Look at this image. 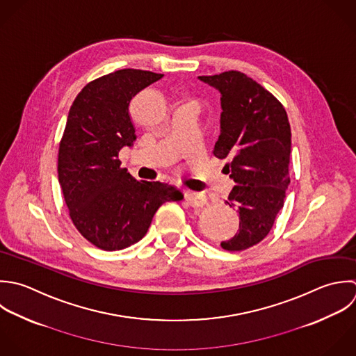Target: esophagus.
<instances>
[{"label": "esophagus", "mask_w": 356, "mask_h": 356, "mask_svg": "<svg viewBox=\"0 0 356 356\" xmlns=\"http://www.w3.org/2000/svg\"><path fill=\"white\" fill-rule=\"evenodd\" d=\"M184 198L186 201L194 207V208H198V207H204L207 204V195L202 194V193H194V191H186L184 194Z\"/></svg>", "instance_id": "1"}]
</instances>
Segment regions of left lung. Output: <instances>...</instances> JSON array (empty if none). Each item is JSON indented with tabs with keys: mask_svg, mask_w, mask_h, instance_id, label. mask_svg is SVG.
Instances as JSON below:
<instances>
[{
	"mask_svg": "<svg viewBox=\"0 0 356 356\" xmlns=\"http://www.w3.org/2000/svg\"><path fill=\"white\" fill-rule=\"evenodd\" d=\"M198 79L220 92V136L213 154L227 159L236 186L226 204L240 216V229L222 241L226 251L261 243L284 207L290 184L291 129L282 102L247 74L229 70Z\"/></svg>",
	"mask_w": 356,
	"mask_h": 356,
	"instance_id": "1",
	"label": "left lung"
}]
</instances>
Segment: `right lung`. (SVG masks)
I'll return each mask as SVG.
<instances>
[{"label":"right lung","instance_id":"add662e5","mask_svg":"<svg viewBox=\"0 0 356 356\" xmlns=\"http://www.w3.org/2000/svg\"><path fill=\"white\" fill-rule=\"evenodd\" d=\"M162 76L140 69L112 72L86 84L69 109L58 179L74 227L101 250L136 244L162 204L183 200L173 186L136 180L119 161V151L136 140L131 98Z\"/></svg>","mask_w":356,"mask_h":356}]
</instances>
